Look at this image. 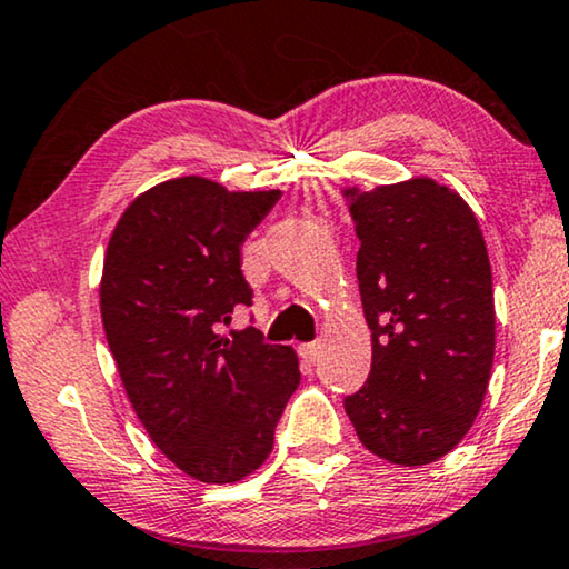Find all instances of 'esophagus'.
Returning <instances> with one entry per match:
<instances>
[{"mask_svg":"<svg viewBox=\"0 0 569 569\" xmlns=\"http://www.w3.org/2000/svg\"><path fill=\"white\" fill-rule=\"evenodd\" d=\"M318 357H320V343L318 341L300 346V359L305 361V365H316Z\"/></svg>","mask_w":569,"mask_h":569,"instance_id":"34e87169","label":"esophagus"}]
</instances>
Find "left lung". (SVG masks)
<instances>
[{
	"label": "left lung",
	"mask_w": 569,
	"mask_h": 569,
	"mask_svg": "<svg viewBox=\"0 0 569 569\" xmlns=\"http://www.w3.org/2000/svg\"><path fill=\"white\" fill-rule=\"evenodd\" d=\"M372 369L343 400L359 441L392 465L449 455L475 423L496 353L492 271L469 204L436 179L346 189Z\"/></svg>",
	"instance_id": "8db88e82"
}]
</instances>
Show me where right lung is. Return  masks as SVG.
<instances>
[{"mask_svg":"<svg viewBox=\"0 0 569 569\" xmlns=\"http://www.w3.org/2000/svg\"><path fill=\"white\" fill-rule=\"evenodd\" d=\"M279 197L169 179L128 204L107 243L100 310L122 387L161 455L200 482L264 465L300 385L290 346L253 326L223 333L251 305L241 246Z\"/></svg>","mask_w":569,"mask_h":569,"instance_id":"1","label":"right lung"}]
</instances>
